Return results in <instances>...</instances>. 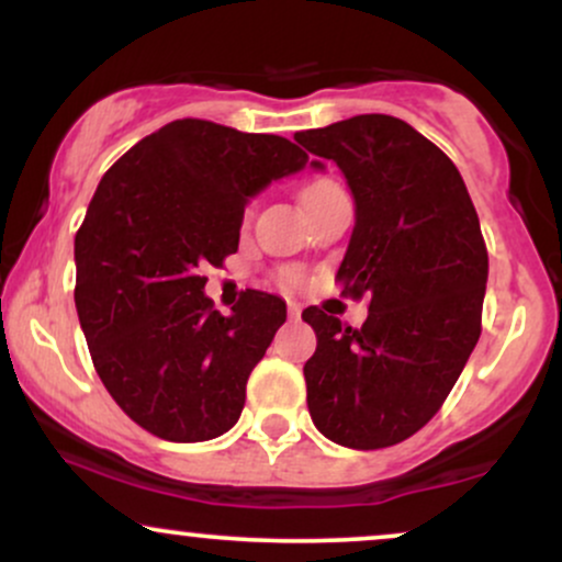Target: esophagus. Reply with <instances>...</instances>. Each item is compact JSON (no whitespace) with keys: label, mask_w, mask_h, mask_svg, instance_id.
<instances>
[{"label":"esophagus","mask_w":562,"mask_h":562,"mask_svg":"<svg viewBox=\"0 0 562 562\" xmlns=\"http://www.w3.org/2000/svg\"><path fill=\"white\" fill-rule=\"evenodd\" d=\"M288 317L299 319L301 317V303L299 301H288Z\"/></svg>","instance_id":"obj_1"}]
</instances>
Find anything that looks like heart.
Wrapping results in <instances>:
<instances>
[{
	"label": "heart",
	"instance_id": "1",
	"mask_svg": "<svg viewBox=\"0 0 562 562\" xmlns=\"http://www.w3.org/2000/svg\"><path fill=\"white\" fill-rule=\"evenodd\" d=\"M327 184H333V182H312V184L306 187V190H303V198L312 195V192H317V190H322V187H327Z\"/></svg>",
	"mask_w": 562,
	"mask_h": 562
}]
</instances>
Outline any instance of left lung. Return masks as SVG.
Returning a JSON list of instances; mask_svg holds the SVG:
<instances>
[{
  "label": "left lung",
  "mask_w": 562,
  "mask_h": 562,
  "mask_svg": "<svg viewBox=\"0 0 562 562\" xmlns=\"http://www.w3.org/2000/svg\"><path fill=\"white\" fill-rule=\"evenodd\" d=\"M295 142L346 177L353 232L335 280L370 301L359 330L317 306L301 314L317 333L303 367L308 415L340 447H393L436 415L479 344V214L457 166L402 119L353 115Z\"/></svg>",
  "instance_id": "8db88e82"
}]
</instances>
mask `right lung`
<instances>
[{
  "mask_svg": "<svg viewBox=\"0 0 562 562\" xmlns=\"http://www.w3.org/2000/svg\"><path fill=\"white\" fill-rule=\"evenodd\" d=\"M306 164L277 134L182 119L97 184L74 243L76 312L97 375L153 436L209 441L240 420L250 370L288 308L245 290L224 317L203 272L237 250L250 198Z\"/></svg>",
  "mask_w": 562,
  "mask_h": 562,
  "instance_id": "add662e5",
  "label": "right lung"
}]
</instances>
